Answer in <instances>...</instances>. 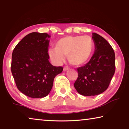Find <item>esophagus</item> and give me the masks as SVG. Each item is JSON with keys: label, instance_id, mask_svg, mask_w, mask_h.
<instances>
[{"label": "esophagus", "instance_id": "esophagus-1", "mask_svg": "<svg viewBox=\"0 0 129 129\" xmlns=\"http://www.w3.org/2000/svg\"><path fill=\"white\" fill-rule=\"evenodd\" d=\"M69 67H68V66H65V67H64V68H63V71H67V70H69Z\"/></svg>", "mask_w": 129, "mask_h": 129}]
</instances>
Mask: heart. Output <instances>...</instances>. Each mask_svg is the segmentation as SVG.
<instances>
[{
	"instance_id": "b5f03b06",
	"label": "heart",
	"mask_w": 129,
	"mask_h": 129,
	"mask_svg": "<svg viewBox=\"0 0 129 129\" xmlns=\"http://www.w3.org/2000/svg\"><path fill=\"white\" fill-rule=\"evenodd\" d=\"M95 42L90 36H68L55 43L54 49L49 50V55L54 63L60 64L68 56L70 64L79 67L85 64L92 57Z\"/></svg>"
}]
</instances>
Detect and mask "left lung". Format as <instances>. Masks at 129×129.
I'll use <instances>...</instances> for the list:
<instances>
[{
  "instance_id": "left-lung-1",
  "label": "left lung",
  "mask_w": 129,
  "mask_h": 129,
  "mask_svg": "<svg viewBox=\"0 0 129 129\" xmlns=\"http://www.w3.org/2000/svg\"><path fill=\"white\" fill-rule=\"evenodd\" d=\"M92 38L95 50L88 63L77 68L78 77L74 84L83 96L100 94L108 88L115 72V54L109 42L96 33Z\"/></svg>"
}]
</instances>
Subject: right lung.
Returning <instances> with one entry per match:
<instances>
[{
  "label": "right lung",
  "instance_id": "1",
  "mask_svg": "<svg viewBox=\"0 0 129 129\" xmlns=\"http://www.w3.org/2000/svg\"><path fill=\"white\" fill-rule=\"evenodd\" d=\"M50 36L33 32L24 37L12 53L11 71L17 89L31 98L46 97L52 89L54 77L63 67L49 62Z\"/></svg>",
  "mask_w": 129,
  "mask_h": 129
}]
</instances>
